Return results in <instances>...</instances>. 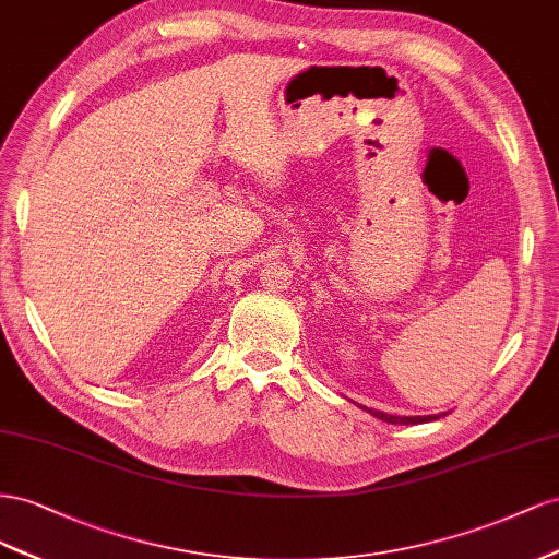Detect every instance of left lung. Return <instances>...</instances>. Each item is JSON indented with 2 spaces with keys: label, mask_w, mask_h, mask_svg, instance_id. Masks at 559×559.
Here are the masks:
<instances>
[{
  "label": "left lung",
  "mask_w": 559,
  "mask_h": 559,
  "mask_svg": "<svg viewBox=\"0 0 559 559\" xmlns=\"http://www.w3.org/2000/svg\"><path fill=\"white\" fill-rule=\"evenodd\" d=\"M365 412H370L372 417L386 421V424H405V426H409V424H426V421H436V419L444 417V414H428V417H395V414L377 412V409H368V407H365Z\"/></svg>",
  "instance_id": "8db88e82"
}]
</instances>
